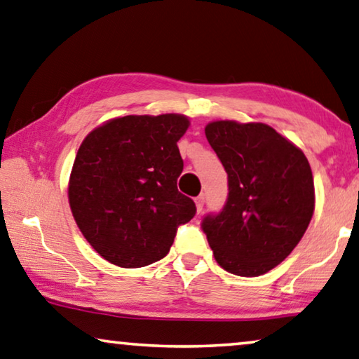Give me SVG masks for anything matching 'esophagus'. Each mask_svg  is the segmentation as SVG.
<instances>
[{
    "instance_id": "1",
    "label": "esophagus",
    "mask_w": 359,
    "mask_h": 359,
    "mask_svg": "<svg viewBox=\"0 0 359 359\" xmlns=\"http://www.w3.org/2000/svg\"><path fill=\"white\" fill-rule=\"evenodd\" d=\"M195 205H196V211L201 212L203 208H205V196H203V195L196 196L195 198Z\"/></svg>"
}]
</instances>
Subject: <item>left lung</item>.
I'll list each match as a JSON object with an SVG mask.
<instances>
[{"label": "left lung", "instance_id": "8db88e82", "mask_svg": "<svg viewBox=\"0 0 359 359\" xmlns=\"http://www.w3.org/2000/svg\"><path fill=\"white\" fill-rule=\"evenodd\" d=\"M205 133L229 182L222 211L201 222L214 258L235 276L266 274L292 253L313 217L308 159L261 122L216 121Z\"/></svg>", "mask_w": 359, "mask_h": 359}]
</instances>
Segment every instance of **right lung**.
Listing matches in <instances>:
<instances>
[{
  "instance_id": "1",
  "label": "right lung",
  "mask_w": 359,
  "mask_h": 359,
  "mask_svg": "<svg viewBox=\"0 0 359 359\" xmlns=\"http://www.w3.org/2000/svg\"><path fill=\"white\" fill-rule=\"evenodd\" d=\"M182 114L124 116L96 127L80 145L69 179V205L96 253L119 267L163 259L182 224L195 216L177 190L184 169Z\"/></svg>"
}]
</instances>
